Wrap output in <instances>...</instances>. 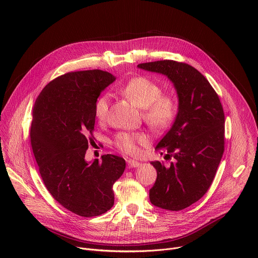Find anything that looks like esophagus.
<instances>
[{
  "mask_svg": "<svg viewBox=\"0 0 258 258\" xmlns=\"http://www.w3.org/2000/svg\"><path fill=\"white\" fill-rule=\"evenodd\" d=\"M126 162H127V167L128 168H134V167H138L139 165H141V163L139 161H136V160H133V159H128Z\"/></svg>",
  "mask_w": 258,
  "mask_h": 258,
  "instance_id": "esophagus-1",
  "label": "esophagus"
}]
</instances>
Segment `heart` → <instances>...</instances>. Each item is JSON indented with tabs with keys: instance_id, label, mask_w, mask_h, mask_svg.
<instances>
[{
	"instance_id": "obj_1",
	"label": "heart",
	"mask_w": 258,
	"mask_h": 258,
	"mask_svg": "<svg viewBox=\"0 0 258 258\" xmlns=\"http://www.w3.org/2000/svg\"><path fill=\"white\" fill-rule=\"evenodd\" d=\"M120 92L136 106L143 109V117L151 127L162 130L167 127L176 114L175 100L166 95H161L162 90L152 80L138 77L130 80ZM109 109V99L101 96L94 105V113L98 120L106 119ZM148 141L143 134L122 132L114 139V145L119 150L127 154H136L139 151L138 145H144Z\"/></svg>"
}]
</instances>
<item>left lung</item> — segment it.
<instances>
[{
	"instance_id": "obj_1",
	"label": "left lung",
	"mask_w": 258,
	"mask_h": 258,
	"mask_svg": "<svg viewBox=\"0 0 258 258\" xmlns=\"http://www.w3.org/2000/svg\"><path fill=\"white\" fill-rule=\"evenodd\" d=\"M138 67L167 77L178 99L173 124L155 148L174 162L168 167L151 162L157 178L149 191L150 201L166 210L185 209L204 196L222 160L224 109L209 82L187 63L161 60Z\"/></svg>"
}]
</instances>
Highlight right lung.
I'll use <instances>...</instances> for the list:
<instances>
[{"label": "right lung", "mask_w": 258, "mask_h": 258, "mask_svg": "<svg viewBox=\"0 0 258 258\" xmlns=\"http://www.w3.org/2000/svg\"><path fill=\"white\" fill-rule=\"evenodd\" d=\"M115 81L107 71L68 72L50 82L32 109L30 142L46 188L64 208L84 217L98 216L114 204L113 183L125 160L107 154L88 162L94 105Z\"/></svg>", "instance_id": "right-lung-1"}]
</instances>
